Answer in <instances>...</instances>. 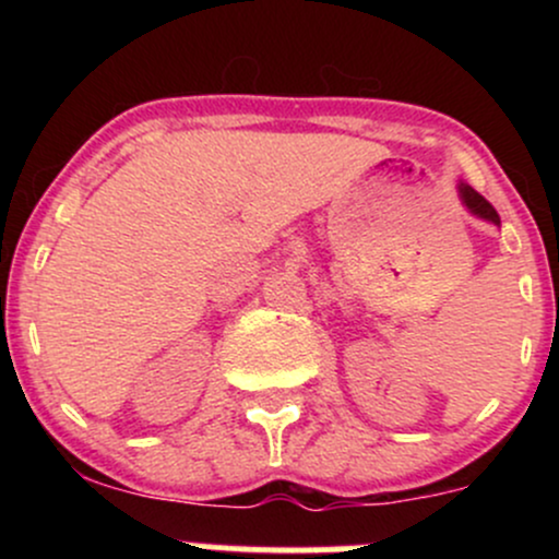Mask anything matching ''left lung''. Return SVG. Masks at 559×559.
I'll use <instances>...</instances> for the list:
<instances>
[{
    "instance_id": "obj_1",
    "label": "left lung",
    "mask_w": 559,
    "mask_h": 559,
    "mask_svg": "<svg viewBox=\"0 0 559 559\" xmlns=\"http://www.w3.org/2000/svg\"><path fill=\"white\" fill-rule=\"evenodd\" d=\"M457 194H460V202H463V207L467 210V213L480 217V221L491 223V226H497V228L502 226V223H499L497 210H493L491 204L486 202V199L480 197L476 189H473V186H467L465 181H460V183H457Z\"/></svg>"
}]
</instances>
